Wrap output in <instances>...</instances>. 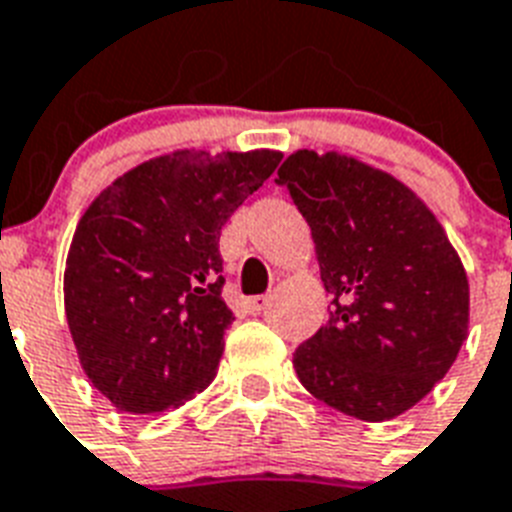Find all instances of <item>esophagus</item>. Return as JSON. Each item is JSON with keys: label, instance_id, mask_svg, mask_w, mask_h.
<instances>
[{"label": "esophagus", "instance_id": "esophagus-1", "mask_svg": "<svg viewBox=\"0 0 512 512\" xmlns=\"http://www.w3.org/2000/svg\"><path fill=\"white\" fill-rule=\"evenodd\" d=\"M269 304V296H251V298H245L243 306H245V312L248 314H259L264 312Z\"/></svg>", "mask_w": 512, "mask_h": 512}]
</instances>
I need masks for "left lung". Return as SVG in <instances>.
<instances>
[{"label":"left lung","instance_id":"8db88e82","mask_svg":"<svg viewBox=\"0 0 512 512\" xmlns=\"http://www.w3.org/2000/svg\"><path fill=\"white\" fill-rule=\"evenodd\" d=\"M277 185L312 227L333 309L293 354L298 380L367 423L402 415L439 383L468 335L463 261L423 200L391 174L298 150Z\"/></svg>","mask_w":512,"mask_h":512}]
</instances>
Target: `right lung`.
<instances>
[{
	"label": "right lung",
	"mask_w": 512,
	"mask_h": 512,
	"mask_svg": "<svg viewBox=\"0 0 512 512\" xmlns=\"http://www.w3.org/2000/svg\"><path fill=\"white\" fill-rule=\"evenodd\" d=\"M280 161L275 150H179L126 171L81 216L65 317L81 367L121 412L171 410L211 383L235 320L222 227Z\"/></svg>",
	"instance_id": "obj_1"
}]
</instances>
